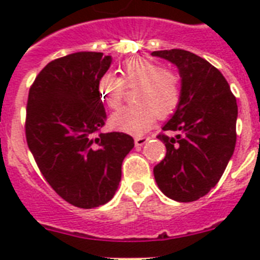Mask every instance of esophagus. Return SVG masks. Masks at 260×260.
Wrapping results in <instances>:
<instances>
[{
  "label": "esophagus",
  "instance_id": "34e87169",
  "mask_svg": "<svg viewBox=\"0 0 260 260\" xmlns=\"http://www.w3.org/2000/svg\"><path fill=\"white\" fill-rule=\"evenodd\" d=\"M147 140H148V138H146V136H139V138H135V146L138 147V148H140L143 144H146Z\"/></svg>",
  "mask_w": 260,
  "mask_h": 260
}]
</instances>
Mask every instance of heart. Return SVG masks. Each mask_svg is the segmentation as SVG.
<instances>
[{"instance_id":"1","label":"heart","mask_w":260,"mask_h":260,"mask_svg":"<svg viewBox=\"0 0 260 260\" xmlns=\"http://www.w3.org/2000/svg\"><path fill=\"white\" fill-rule=\"evenodd\" d=\"M122 78L126 85L138 86L134 101L136 105L124 108L110 118L114 129L131 135H142L151 128L155 117L165 118L174 113L181 101V79L163 70L150 59H132L124 64ZM98 94L110 109L122 102V85L113 75H102L97 85Z\"/></svg>"}]
</instances>
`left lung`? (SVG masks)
Listing matches in <instances>:
<instances>
[{
  "label": "left lung",
  "mask_w": 260,
  "mask_h": 260,
  "mask_svg": "<svg viewBox=\"0 0 260 260\" xmlns=\"http://www.w3.org/2000/svg\"><path fill=\"white\" fill-rule=\"evenodd\" d=\"M179 70L181 101L156 136L166 156L154 167L155 181L169 198L197 201L217 185L236 144L238 104L224 75L185 50L154 51ZM176 134L169 137L167 133Z\"/></svg>",
  "instance_id": "obj_1"
}]
</instances>
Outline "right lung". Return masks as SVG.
<instances>
[{"label":"right lung","instance_id":"1","mask_svg":"<svg viewBox=\"0 0 260 260\" xmlns=\"http://www.w3.org/2000/svg\"><path fill=\"white\" fill-rule=\"evenodd\" d=\"M110 63L102 52L55 59L35 78L26 102L25 138L39 170L64 201L83 209L113 198L135 146L129 135L101 134L106 113L97 85Z\"/></svg>","mask_w":260,"mask_h":260}]
</instances>
